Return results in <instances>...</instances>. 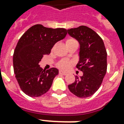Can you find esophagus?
Listing matches in <instances>:
<instances>
[{
	"label": "esophagus",
	"instance_id": "1",
	"mask_svg": "<svg viewBox=\"0 0 124 124\" xmlns=\"http://www.w3.org/2000/svg\"><path fill=\"white\" fill-rule=\"evenodd\" d=\"M59 74H62V75H64V76L67 74V73L65 72H62V71H60Z\"/></svg>",
	"mask_w": 124,
	"mask_h": 124
}]
</instances>
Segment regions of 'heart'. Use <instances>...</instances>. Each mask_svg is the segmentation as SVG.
<instances>
[{
	"mask_svg": "<svg viewBox=\"0 0 124 124\" xmlns=\"http://www.w3.org/2000/svg\"><path fill=\"white\" fill-rule=\"evenodd\" d=\"M74 41H76V40H74V38H68L67 40H66V44L70 43V42H74ZM72 65V62L69 59H62L58 63V67L61 70H67L68 68H70Z\"/></svg>",
	"mask_w": 124,
	"mask_h": 124,
	"instance_id": "b5f03b06",
	"label": "heart"
}]
</instances>
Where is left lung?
<instances>
[{"instance_id": "8db88e82", "label": "left lung", "mask_w": 124, "mask_h": 124, "mask_svg": "<svg viewBox=\"0 0 124 124\" xmlns=\"http://www.w3.org/2000/svg\"><path fill=\"white\" fill-rule=\"evenodd\" d=\"M67 32L80 43V60L76 68L83 72L80 78L76 76L68 88L79 98H88L98 90L106 75V50L101 37L88 26H80Z\"/></svg>"}]
</instances>
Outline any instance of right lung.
Returning a JSON list of instances; mask_svg holds the SVG:
<instances>
[{"instance_id": "obj_1", "label": "right lung", "mask_w": 124, "mask_h": 124, "mask_svg": "<svg viewBox=\"0 0 124 124\" xmlns=\"http://www.w3.org/2000/svg\"><path fill=\"white\" fill-rule=\"evenodd\" d=\"M66 34L65 28H46L36 24L20 37L13 54V67L20 89L26 95L39 97L50 88L58 70L52 68L44 70L38 64Z\"/></svg>"}]
</instances>
